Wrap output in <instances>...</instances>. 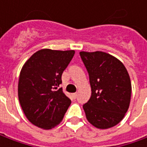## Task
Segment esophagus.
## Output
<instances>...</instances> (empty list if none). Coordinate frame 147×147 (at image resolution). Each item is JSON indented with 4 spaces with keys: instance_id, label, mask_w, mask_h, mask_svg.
<instances>
[{
    "instance_id": "esophagus-1",
    "label": "esophagus",
    "mask_w": 147,
    "mask_h": 147,
    "mask_svg": "<svg viewBox=\"0 0 147 147\" xmlns=\"http://www.w3.org/2000/svg\"><path fill=\"white\" fill-rule=\"evenodd\" d=\"M73 97L74 99H76L77 97H78V93L77 92H75V93H73Z\"/></svg>"
}]
</instances>
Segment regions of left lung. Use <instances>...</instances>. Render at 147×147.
Returning a JSON list of instances; mask_svg holds the SVG:
<instances>
[{
    "mask_svg": "<svg viewBox=\"0 0 147 147\" xmlns=\"http://www.w3.org/2000/svg\"><path fill=\"white\" fill-rule=\"evenodd\" d=\"M92 88V96L82 105L87 119L94 127L106 129L121 121L128 110L132 85L120 60L102 51H81Z\"/></svg>",
    "mask_w": 147,
    "mask_h": 147,
    "instance_id": "8db88e82",
    "label": "left lung"
}]
</instances>
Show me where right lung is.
Returning <instances> with one entry per match:
<instances>
[{"label":"right lung","instance_id":"1","mask_svg":"<svg viewBox=\"0 0 147 147\" xmlns=\"http://www.w3.org/2000/svg\"><path fill=\"white\" fill-rule=\"evenodd\" d=\"M75 51L42 49L24 65L18 95L27 119L35 126L51 129L62 121L71 100L62 91L61 76Z\"/></svg>","mask_w":147,"mask_h":147}]
</instances>
